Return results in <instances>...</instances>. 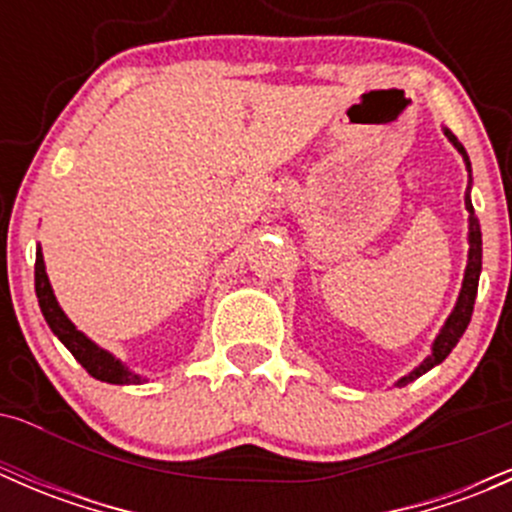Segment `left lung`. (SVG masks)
Masks as SVG:
<instances>
[{"label": "left lung", "instance_id": "1", "mask_svg": "<svg viewBox=\"0 0 512 512\" xmlns=\"http://www.w3.org/2000/svg\"><path fill=\"white\" fill-rule=\"evenodd\" d=\"M443 136H446L448 141L453 143V148H456V151L461 153L463 163H466V170H468V188H466L468 262H466V272H463V285H461V292H458L456 307H453V312L448 314L446 324H443V327H441L438 337L433 339L431 354H428L426 359H423L414 371H409V374H406V376H401V379L396 381V386L411 384V381H416L418 376H423V374H426V371H431L433 366L441 364V361L453 352V347H456V344H458V339L463 337V332H466L468 324H471L473 304H476V294H478L480 270H483V237H480V223H478L476 210H473V203H471V185H473V180H471V160H468V153H466V148L461 146V141H458V138L453 136V133L448 131V128H443Z\"/></svg>", "mask_w": 512, "mask_h": 512}]
</instances>
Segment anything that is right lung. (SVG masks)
Listing matches in <instances>:
<instances>
[{
    "instance_id": "add662e5",
    "label": "right lung",
    "mask_w": 512,
    "mask_h": 512,
    "mask_svg": "<svg viewBox=\"0 0 512 512\" xmlns=\"http://www.w3.org/2000/svg\"><path fill=\"white\" fill-rule=\"evenodd\" d=\"M34 287H36V299H39L41 314H44L46 324H49L51 332L59 337V342L74 354V359L89 371L91 376L98 381H106V384H143L146 376L136 374L133 369H128L121 359H116L108 349L98 347L94 339L86 337L81 329H76V324L66 317V312L61 309L59 299H56L54 289H51L49 275H46L44 255H41V245L36 247V265H34Z\"/></svg>"
}]
</instances>
